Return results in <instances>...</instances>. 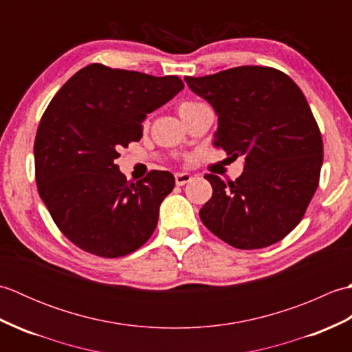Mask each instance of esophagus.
I'll list each match as a JSON object with an SVG mask.
<instances>
[{
  "instance_id": "obj_1",
  "label": "esophagus",
  "mask_w": 352,
  "mask_h": 352,
  "mask_svg": "<svg viewBox=\"0 0 352 352\" xmlns=\"http://www.w3.org/2000/svg\"><path fill=\"white\" fill-rule=\"evenodd\" d=\"M190 180H192V175L188 174V172H177V174H175L177 186H184L186 183H189Z\"/></svg>"
}]
</instances>
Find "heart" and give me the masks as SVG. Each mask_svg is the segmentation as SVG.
<instances>
[{
  "label": "heart",
  "instance_id": "heart-1",
  "mask_svg": "<svg viewBox=\"0 0 352 352\" xmlns=\"http://www.w3.org/2000/svg\"><path fill=\"white\" fill-rule=\"evenodd\" d=\"M198 106H201V102H197V101H184L182 102L180 106H178V113H180V116H183L184 113H188V111L197 109Z\"/></svg>",
  "mask_w": 352,
  "mask_h": 352
}]
</instances>
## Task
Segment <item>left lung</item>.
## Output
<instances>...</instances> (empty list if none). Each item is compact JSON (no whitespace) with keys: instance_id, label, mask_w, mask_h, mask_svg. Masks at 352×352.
I'll use <instances>...</instances> for the list:
<instances>
[{"instance_id":"obj_1","label":"left lung","mask_w":352,"mask_h":352,"mask_svg":"<svg viewBox=\"0 0 352 352\" xmlns=\"http://www.w3.org/2000/svg\"><path fill=\"white\" fill-rule=\"evenodd\" d=\"M193 94L218 115L214 145L245 157L242 175L223 183L207 174L213 195L199 218L239 250H258L286 237L319 184L324 144L301 89L267 66H239L186 77Z\"/></svg>"}]
</instances>
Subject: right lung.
Instances as JSON below:
<instances>
[{"label": "right lung", "instance_id": "add662e5", "mask_svg": "<svg viewBox=\"0 0 352 352\" xmlns=\"http://www.w3.org/2000/svg\"><path fill=\"white\" fill-rule=\"evenodd\" d=\"M183 87L177 76L92 63L51 100L34 140L37 190L58 230L78 248L116 258L154 233L174 175L151 170L144 180L126 182L115 160L121 148L142 138L146 115Z\"/></svg>", "mask_w": 352, "mask_h": 352}]
</instances>
